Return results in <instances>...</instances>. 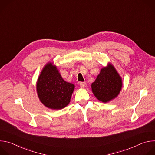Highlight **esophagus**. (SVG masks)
<instances>
[{"instance_id":"esophagus-1","label":"esophagus","mask_w":155,"mask_h":155,"mask_svg":"<svg viewBox=\"0 0 155 155\" xmlns=\"http://www.w3.org/2000/svg\"><path fill=\"white\" fill-rule=\"evenodd\" d=\"M79 84H80V86L81 87H84L86 86V83L85 82H80V83H79Z\"/></svg>"}]
</instances>
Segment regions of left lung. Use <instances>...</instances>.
<instances>
[{"label":"left lung","instance_id":"1","mask_svg":"<svg viewBox=\"0 0 155 155\" xmlns=\"http://www.w3.org/2000/svg\"><path fill=\"white\" fill-rule=\"evenodd\" d=\"M122 87V80L114 65L104 67L94 82L91 84L95 97L103 102H108L118 96Z\"/></svg>","mask_w":155,"mask_h":155}]
</instances>
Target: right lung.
Segmentation results:
<instances>
[{"label": "right lung", "instance_id": "right-lung-1", "mask_svg": "<svg viewBox=\"0 0 155 155\" xmlns=\"http://www.w3.org/2000/svg\"><path fill=\"white\" fill-rule=\"evenodd\" d=\"M74 87V84L63 80L56 66L51 62L43 68L37 83L40 101L53 110L62 109L69 104Z\"/></svg>", "mask_w": 155, "mask_h": 155}]
</instances>
